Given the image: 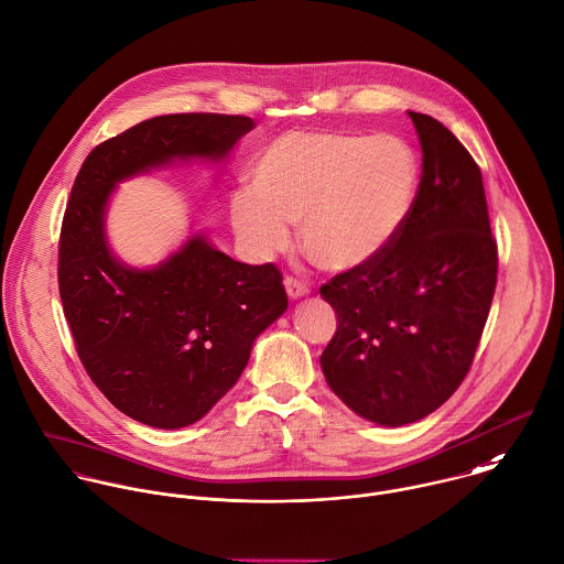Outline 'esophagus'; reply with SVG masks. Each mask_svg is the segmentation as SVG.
Returning a JSON list of instances; mask_svg holds the SVG:
<instances>
[{"instance_id":"obj_1","label":"esophagus","mask_w":564,"mask_h":564,"mask_svg":"<svg viewBox=\"0 0 564 564\" xmlns=\"http://www.w3.org/2000/svg\"><path fill=\"white\" fill-rule=\"evenodd\" d=\"M283 283H285V290H288V296H290V299H301V296L307 294L305 283H303L301 279H296V276H285Z\"/></svg>"}]
</instances>
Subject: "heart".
I'll list each match as a JSON object with an SVG mask.
<instances>
[{
	"instance_id": "b5f03b06",
	"label": "heart",
	"mask_w": 564,
	"mask_h": 564,
	"mask_svg": "<svg viewBox=\"0 0 564 564\" xmlns=\"http://www.w3.org/2000/svg\"><path fill=\"white\" fill-rule=\"evenodd\" d=\"M249 193L230 199L239 241L257 257L290 243L299 221L307 259L349 272L380 257L406 224L420 186L415 153L398 138L288 131L248 169Z\"/></svg>"
}]
</instances>
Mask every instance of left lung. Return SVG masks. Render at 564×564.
<instances>
[{
	"label": "left lung",
	"instance_id": "left-lung-1",
	"mask_svg": "<svg viewBox=\"0 0 564 564\" xmlns=\"http://www.w3.org/2000/svg\"><path fill=\"white\" fill-rule=\"evenodd\" d=\"M422 180L391 246L321 288L338 327L321 356L332 391L380 426L413 424L464 382L499 270L479 164L440 120L409 111Z\"/></svg>",
	"mask_w": 564,
	"mask_h": 564
}]
</instances>
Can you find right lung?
<instances>
[{"label":"right lung","instance_id":"add662e5","mask_svg":"<svg viewBox=\"0 0 564 564\" xmlns=\"http://www.w3.org/2000/svg\"><path fill=\"white\" fill-rule=\"evenodd\" d=\"M252 127L248 116H155L94 147L74 180L58 237L63 314L91 382L140 424L202 420L288 310V294L274 263L235 261L202 235L151 270L120 263L105 239L109 195L177 158L219 160Z\"/></svg>","mask_w":564,"mask_h":564}]
</instances>
